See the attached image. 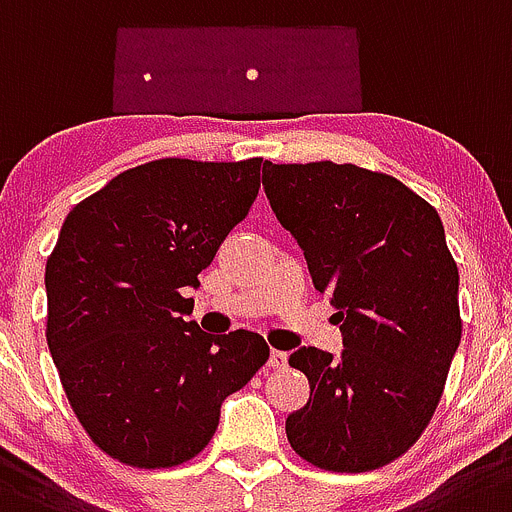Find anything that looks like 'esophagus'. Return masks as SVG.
Masks as SVG:
<instances>
[{
	"instance_id": "34e87169",
	"label": "esophagus",
	"mask_w": 512,
	"mask_h": 512,
	"mask_svg": "<svg viewBox=\"0 0 512 512\" xmlns=\"http://www.w3.org/2000/svg\"><path fill=\"white\" fill-rule=\"evenodd\" d=\"M285 362H288V352H283V349H273V352H270V359H267V365L273 367V370L285 367Z\"/></svg>"
}]
</instances>
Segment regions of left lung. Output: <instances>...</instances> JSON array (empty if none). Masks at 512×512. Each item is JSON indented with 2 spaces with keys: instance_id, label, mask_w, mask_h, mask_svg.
I'll list each match as a JSON object with an SVG mask.
<instances>
[{
  "instance_id": "left-lung-1",
  "label": "left lung",
  "mask_w": 512,
  "mask_h": 512,
  "mask_svg": "<svg viewBox=\"0 0 512 512\" xmlns=\"http://www.w3.org/2000/svg\"><path fill=\"white\" fill-rule=\"evenodd\" d=\"M262 186L344 336L342 357L290 354L311 385L308 403L285 418L290 446L329 472L385 467L434 418L462 339L444 224L398 178L352 163H267Z\"/></svg>"
}]
</instances>
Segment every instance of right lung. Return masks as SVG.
I'll return each instance as SVG.
<instances>
[{
	"mask_svg": "<svg viewBox=\"0 0 512 512\" xmlns=\"http://www.w3.org/2000/svg\"><path fill=\"white\" fill-rule=\"evenodd\" d=\"M262 158H163L73 206L45 265L48 349L89 439L140 469L204 449L227 395L270 357L255 331L186 321L199 273L260 191Z\"/></svg>",
	"mask_w": 512,
	"mask_h": 512,
	"instance_id": "1",
	"label": "right lung"
}]
</instances>
